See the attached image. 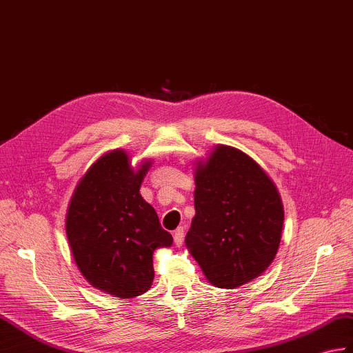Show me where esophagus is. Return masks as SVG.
<instances>
[{
    "instance_id": "obj_1",
    "label": "esophagus",
    "mask_w": 353,
    "mask_h": 353,
    "mask_svg": "<svg viewBox=\"0 0 353 353\" xmlns=\"http://www.w3.org/2000/svg\"><path fill=\"white\" fill-rule=\"evenodd\" d=\"M183 237H185V228L183 227H177L174 230V242L177 247L183 243Z\"/></svg>"
}]
</instances>
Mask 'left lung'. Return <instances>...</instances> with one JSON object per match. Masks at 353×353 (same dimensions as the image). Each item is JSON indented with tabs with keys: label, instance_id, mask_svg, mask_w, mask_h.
Listing matches in <instances>:
<instances>
[{
	"label": "left lung",
	"instance_id": "8db88e82",
	"mask_svg": "<svg viewBox=\"0 0 353 353\" xmlns=\"http://www.w3.org/2000/svg\"><path fill=\"white\" fill-rule=\"evenodd\" d=\"M196 165L195 216L185 243L212 284L239 288L275 259L284 223L280 194L259 163L233 147L218 145Z\"/></svg>",
	"mask_w": 353,
	"mask_h": 353
}]
</instances>
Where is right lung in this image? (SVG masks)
Returning <instances> with one entry per match:
<instances>
[{"mask_svg":"<svg viewBox=\"0 0 353 353\" xmlns=\"http://www.w3.org/2000/svg\"><path fill=\"white\" fill-rule=\"evenodd\" d=\"M149 167L147 161L134 171L125 152L112 150L81 179L68 209L65 234L81 274L93 288L117 298L149 290L153 251L173 243L139 194Z\"/></svg>","mask_w":353,"mask_h":353,"instance_id":"add662e5","label":"right lung"}]
</instances>
